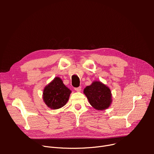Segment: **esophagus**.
<instances>
[{"label":"esophagus","instance_id":"34e87169","mask_svg":"<svg viewBox=\"0 0 154 154\" xmlns=\"http://www.w3.org/2000/svg\"><path fill=\"white\" fill-rule=\"evenodd\" d=\"M75 90L77 92H80V91H81V87H79L77 88H75Z\"/></svg>","mask_w":154,"mask_h":154}]
</instances>
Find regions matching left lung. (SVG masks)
Masks as SVG:
<instances>
[{
    "instance_id": "8db88e82",
    "label": "left lung",
    "mask_w": 154,
    "mask_h": 154,
    "mask_svg": "<svg viewBox=\"0 0 154 154\" xmlns=\"http://www.w3.org/2000/svg\"><path fill=\"white\" fill-rule=\"evenodd\" d=\"M91 106L96 110H106L112 103V94L110 88L99 81H94L84 90Z\"/></svg>"
}]
</instances>
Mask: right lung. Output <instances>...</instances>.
<instances>
[{
	"mask_svg": "<svg viewBox=\"0 0 154 154\" xmlns=\"http://www.w3.org/2000/svg\"><path fill=\"white\" fill-rule=\"evenodd\" d=\"M70 94L71 91L63 84L62 79L56 77L45 87L43 100L48 107L58 109L66 104Z\"/></svg>",
	"mask_w": 154,
	"mask_h": 154,
	"instance_id": "add662e5",
	"label": "right lung"
}]
</instances>
